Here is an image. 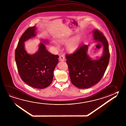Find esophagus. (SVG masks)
<instances>
[{
  "label": "esophagus",
  "instance_id": "34e87169",
  "mask_svg": "<svg viewBox=\"0 0 126 126\" xmlns=\"http://www.w3.org/2000/svg\"><path fill=\"white\" fill-rule=\"evenodd\" d=\"M59 59H60V61H61V62L64 61L65 60V58H64V55H62L60 56V57H59Z\"/></svg>",
  "mask_w": 126,
  "mask_h": 126
}]
</instances>
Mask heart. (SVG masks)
<instances>
[{
    "label": "heart",
    "instance_id": "1",
    "mask_svg": "<svg viewBox=\"0 0 126 126\" xmlns=\"http://www.w3.org/2000/svg\"><path fill=\"white\" fill-rule=\"evenodd\" d=\"M70 40V38L66 37H62L59 39V42L62 43H66ZM80 39L79 37H75L73 38L69 42H68L66 45L67 49L69 52H73L77 49L79 47ZM57 47H58V45L55 43Z\"/></svg>",
    "mask_w": 126,
    "mask_h": 126
}]
</instances>
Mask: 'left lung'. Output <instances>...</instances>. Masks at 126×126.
Returning a JSON list of instances; mask_svg holds the SVG:
<instances>
[{
	"mask_svg": "<svg viewBox=\"0 0 126 126\" xmlns=\"http://www.w3.org/2000/svg\"><path fill=\"white\" fill-rule=\"evenodd\" d=\"M93 36L94 40L104 46L103 54L99 59L92 60L88 57L87 45L65 55L71 81L80 89L89 88L98 83L103 77L109 62V45L105 37L98 30L93 31Z\"/></svg>",
	"mask_w": 126,
	"mask_h": 126,
	"instance_id": "left-lung-1",
	"label": "left lung"
}]
</instances>
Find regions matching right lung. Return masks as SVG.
<instances>
[{"mask_svg": "<svg viewBox=\"0 0 126 126\" xmlns=\"http://www.w3.org/2000/svg\"><path fill=\"white\" fill-rule=\"evenodd\" d=\"M36 27H29L21 36L15 52V59L21 78L32 87L43 89L53 81V71L58 63L59 56L47 51L44 44L40 43L37 53H27L24 42L36 35ZM47 42V41L44 42Z\"/></svg>", "mask_w": 126, "mask_h": 126, "instance_id": "right-lung-1", "label": "right lung"}]
</instances>
